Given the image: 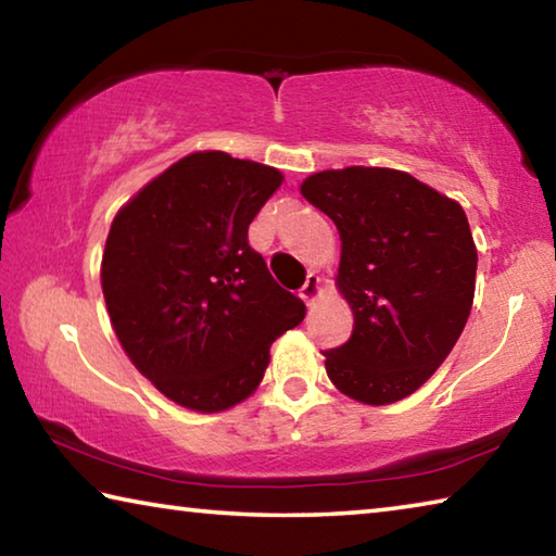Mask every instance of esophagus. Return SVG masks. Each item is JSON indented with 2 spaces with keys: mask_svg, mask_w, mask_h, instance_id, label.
I'll list each match as a JSON object with an SVG mask.
<instances>
[{
  "mask_svg": "<svg viewBox=\"0 0 556 556\" xmlns=\"http://www.w3.org/2000/svg\"><path fill=\"white\" fill-rule=\"evenodd\" d=\"M318 291H321V279H318L316 271H308L304 287H301V299H304L306 304H314Z\"/></svg>",
  "mask_w": 556,
  "mask_h": 556,
  "instance_id": "obj_1",
  "label": "esophagus"
}]
</instances>
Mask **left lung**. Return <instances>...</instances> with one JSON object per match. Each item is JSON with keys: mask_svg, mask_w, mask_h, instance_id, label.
<instances>
[{"mask_svg": "<svg viewBox=\"0 0 556 556\" xmlns=\"http://www.w3.org/2000/svg\"><path fill=\"white\" fill-rule=\"evenodd\" d=\"M341 232L338 287L355 326L324 351L338 390L392 404L421 388L456 345L473 304L478 255L456 201L394 168L348 166L301 184Z\"/></svg>", "mask_w": 556, "mask_h": 556, "instance_id": "left-lung-1", "label": "left lung"}]
</instances>
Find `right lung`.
<instances>
[{
    "label": "right lung",
    "instance_id": "add662e5",
    "mask_svg": "<svg viewBox=\"0 0 556 556\" xmlns=\"http://www.w3.org/2000/svg\"><path fill=\"white\" fill-rule=\"evenodd\" d=\"M277 168L225 152L184 156L122 208L102 255V294L122 348L168 400L220 412L257 388L269 345L306 306L269 275L248 228Z\"/></svg>",
    "mask_w": 556,
    "mask_h": 556
}]
</instances>
